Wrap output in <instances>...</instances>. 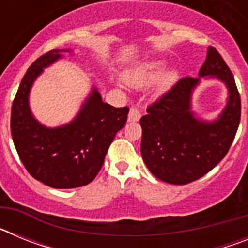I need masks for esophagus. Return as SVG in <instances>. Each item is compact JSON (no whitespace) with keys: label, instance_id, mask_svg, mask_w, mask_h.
I'll return each mask as SVG.
<instances>
[{"label":"esophagus","instance_id":"esophagus-1","mask_svg":"<svg viewBox=\"0 0 248 248\" xmlns=\"http://www.w3.org/2000/svg\"><path fill=\"white\" fill-rule=\"evenodd\" d=\"M140 118H141V114H140L139 109L135 108V107H131L128 114V122H138Z\"/></svg>","mask_w":248,"mask_h":248}]
</instances>
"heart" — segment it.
Instances as JSON below:
<instances>
[{
    "label": "heart",
    "mask_w": 248,
    "mask_h": 248,
    "mask_svg": "<svg viewBox=\"0 0 248 248\" xmlns=\"http://www.w3.org/2000/svg\"><path fill=\"white\" fill-rule=\"evenodd\" d=\"M165 68V61H150V62H146L144 64H140L135 69L126 72L124 74V79L131 87L143 88V87H148L151 83H154L164 73ZM177 80H179V73L175 69L166 72L165 76L163 77L161 84H160V89L168 91Z\"/></svg>",
    "instance_id": "b5f03b06"
}]
</instances>
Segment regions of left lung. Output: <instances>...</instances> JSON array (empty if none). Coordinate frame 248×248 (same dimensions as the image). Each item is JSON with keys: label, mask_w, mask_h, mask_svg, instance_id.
Masks as SVG:
<instances>
[{"label": "left lung", "mask_w": 248, "mask_h": 248, "mask_svg": "<svg viewBox=\"0 0 248 248\" xmlns=\"http://www.w3.org/2000/svg\"><path fill=\"white\" fill-rule=\"evenodd\" d=\"M201 79H217L228 88L227 105L214 121L192 110V94ZM241 117V99L230 68L215 48L199 71L186 77L148 108L141 117V157L156 179L174 185L198 180L227 154Z\"/></svg>", "instance_id": "obj_1"}]
</instances>
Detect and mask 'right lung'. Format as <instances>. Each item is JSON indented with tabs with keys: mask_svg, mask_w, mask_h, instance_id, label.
I'll use <instances>...</instances> for the list:
<instances>
[{
	"mask_svg": "<svg viewBox=\"0 0 248 248\" xmlns=\"http://www.w3.org/2000/svg\"><path fill=\"white\" fill-rule=\"evenodd\" d=\"M72 49H53L36 59L26 72L11 110V133L22 164L36 180L53 189H73L97 176L108 148L125 125L129 108H114L95 87L76 117L49 126L34 118L30 107L32 85L46 68Z\"/></svg>",
	"mask_w": 248,
	"mask_h": 248,
	"instance_id": "add662e5",
	"label": "right lung"
}]
</instances>
